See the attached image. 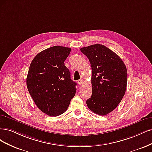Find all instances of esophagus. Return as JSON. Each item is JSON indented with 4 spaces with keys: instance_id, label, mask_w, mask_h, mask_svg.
Listing matches in <instances>:
<instances>
[{
    "instance_id": "esophagus-1",
    "label": "esophagus",
    "mask_w": 152,
    "mask_h": 152,
    "mask_svg": "<svg viewBox=\"0 0 152 152\" xmlns=\"http://www.w3.org/2000/svg\"><path fill=\"white\" fill-rule=\"evenodd\" d=\"M77 83H78V85H81L83 83V80H82V79L79 80L77 81Z\"/></svg>"
}]
</instances>
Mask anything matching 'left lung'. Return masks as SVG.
<instances>
[{"label":"left lung","mask_w":152,"mask_h":152,"mask_svg":"<svg viewBox=\"0 0 152 152\" xmlns=\"http://www.w3.org/2000/svg\"><path fill=\"white\" fill-rule=\"evenodd\" d=\"M91 66L92 95L86 100L94 113L105 115L114 110L126 90L128 72L120 57L101 44L81 48Z\"/></svg>","instance_id":"obj_1"}]
</instances>
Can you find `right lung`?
Returning <instances> with one entry per match:
<instances>
[{
    "mask_svg": "<svg viewBox=\"0 0 152 152\" xmlns=\"http://www.w3.org/2000/svg\"><path fill=\"white\" fill-rule=\"evenodd\" d=\"M71 48L53 46L40 52L31 63L26 85L32 99L43 113L57 116L67 109L76 91L64 61Z\"/></svg>",
    "mask_w": 152,
    "mask_h": 152,
    "instance_id": "add662e5",
    "label": "right lung"
}]
</instances>
